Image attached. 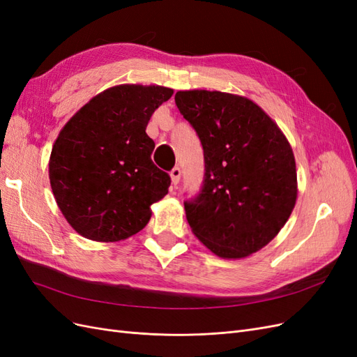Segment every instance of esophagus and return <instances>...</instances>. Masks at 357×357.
Wrapping results in <instances>:
<instances>
[{"label": "esophagus", "mask_w": 357, "mask_h": 357, "mask_svg": "<svg viewBox=\"0 0 357 357\" xmlns=\"http://www.w3.org/2000/svg\"><path fill=\"white\" fill-rule=\"evenodd\" d=\"M169 176H171V180H172V185H178V181H180V177H181V171H180V168L178 167H174L171 169V172H169Z\"/></svg>", "instance_id": "1"}]
</instances>
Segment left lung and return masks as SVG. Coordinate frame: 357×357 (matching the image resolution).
<instances>
[{
	"label": "left lung",
	"instance_id": "1",
	"mask_svg": "<svg viewBox=\"0 0 357 357\" xmlns=\"http://www.w3.org/2000/svg\"><path fill=\"white\" fill-rule=\"evenodd\" d=\"M174 100L204 150L202 186L185 201L192 232L225 259L261 250L296 202V165L286 137L243 96L180 91Z\"/></svg>",
	"mask_w": 357,
	"mask_h": 357
}]
</instances>
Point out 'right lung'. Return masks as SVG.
I'll use <instances>...</instances> for the list:
<instances>
[{"label": "right lung", "mask_w": 357, "mask_h": 357, "mask_svg": "<svg viewBox=\"0 0 357 357\" xmlns=\"http://www.w3.org/2000/svg\"><path fill=\"white\" fill-rule=\"evenodd\" d=\"M171 95L162 86H114L59 132L50 186L67 222L86 238L113 243L139 232L152 215L150 205L168 193L171 178L150 158L155 142L146 126Z\"/></svg>", "instance_id": "right-lung-1"}]
</instances>
